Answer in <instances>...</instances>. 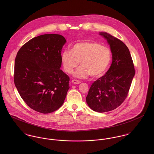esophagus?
Returning a JSON list of instances; mask_svg holds the SVG:
<instances>
[{
    "label": "esophagus",
    "mask_w": 154,
    "mask_h": 154,
    "mask_svg": "<svg viewBox=\"0 0 154 154\" xmlns=\"http://www.w3.org/2000/svg\"><path fill=\"white\" fill-rule=\"evenodd\" d=\"M72 82L74 84H79L81 83V82L79 81H77V80H72Z\"/></svg>",
    "instance_id": "34e87169"
}]
</instances>
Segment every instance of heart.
Wrapping results in <instances>:
<instances>
[{"instance_id": "b5f03b06", "label": "heart", "mask_w": 154, "mask_h": 154, "mask_svg": "<svg viewBox=\"0 0 154 154\" xmlns=\"http://www.w3.org/2000/svg\"><path fill=\"white\" fill-rule=\"evenodd\" d=\"M111 60L110 49L97 43L79 42L74 44L70 50H65L61 54V61L64 70L71 74L78 66L81 67L74 73L79 79L87 78L89 75L97 78L107 70Z\"/></svg>"}]
</instances>
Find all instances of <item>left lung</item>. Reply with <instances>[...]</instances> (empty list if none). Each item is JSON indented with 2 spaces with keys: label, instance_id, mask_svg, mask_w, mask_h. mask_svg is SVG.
<instances>
[{
  "label": "left lung",
  "instance_id": "left-lung-1",
  "mask_svg": "<svg viewBox=\"0 0 154 154\" xmlns=\"http://www.w3.org/2000/svg\"><path fill=\"white\" fill-rule=\"evenodd\" d=\"M99 34L110 45L112 63L106 73L92 84L86 101L92 110L104 112L116 109L125 101L135 71L126 45L107 32Z\"/></svg>",
  "mask_w": 154,
  "mask_h": 154
}]
</instances>
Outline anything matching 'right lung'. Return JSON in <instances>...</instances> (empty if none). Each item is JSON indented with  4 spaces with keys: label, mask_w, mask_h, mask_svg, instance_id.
<instances>
[{
    "label": "right lung",
    "mask_w": 154,
    "mask_h": 154,
    "mask_svg": "<svg viewBox=\"0 0 154 154\" xmlns=\"http://www.w3.org/2000/svg\"><path fill=\"white\" fill-rule=\"evenodd\" d=\"M66 43L60 34L34 37L18 51L14 82L20 96L32 109L47 114L63 104L69 77L61 69V52Z\"/></svg>",
    "instance_id": "obj_1"
}]
</instances>
